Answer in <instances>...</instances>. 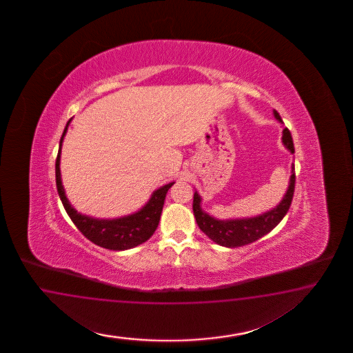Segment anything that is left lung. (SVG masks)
<instances>
[{
	"mask_svg": "<svg viewBox=\"0 0 353 353\" xmlns=\"http://www.w3.org/2000/svg\"><path fill=\"white\" fill-rule=\"evenodd\" d=\"M273 115L279 123H282V119L276 110H273ZM282 143L291 154L295 152L292 137L288 128L283 129L282 132ZM294 190H295V165L292 163L289 188L285 192L282 201L274 208L269 210L264 214H257L254 217L219 220L214 216L207 214L202 208V198L198 192H194L192 211H194L196 224L201 228V230L210 239H212L214 243L220 246L229 247V248L246 246L248 243H252L259 238L272 232L281 223V220L289 211L292 196H294Z\"/></svg>",
	"mask_w": 353,
	"mask_h": 353,
	"instance_id": "obj_1",
	"label": "left lung"
}]
</instances>
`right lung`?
I'll list each match as a JSON object with an SVG mask.
<instances>
[{
    "label": "right lung",
    "instance_id": "1",
    "mask_svg": "<svg viewBox=\"0 0 353 353\" xmlns=\"http://www.w3.org/2000/svg\"><path fill=\"white\" fill-rule=\"evenodd\" d=\"M71 120L72 119L68 120L64 128L63 134L59 141V150L55 161L57 190L63 203L65 212L77 226V229L85 235L89 241H92L94 245H98L99 247L114 250V251H124L146 242L150 236L154 234V232L159 225L165 195L174 182H170L157 189L151 194L148 203L137 212L128 216H123L118 219H96V217L77 212L65 196V192L62 185V177H61V168H59L62 143Z\"/></svg>",
    "mask_w": 353,
    "mask_h": 353
}]
</instances>
